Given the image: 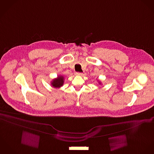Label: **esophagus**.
<instances>
[{
  "instance_id": "1",
  "label": "esophagus",
  "mask_w": 154,
  "mask_h": 154,
  "mask_svg": "<svg viewBox=\"0 0 154 154\" xmlns=\"http://www.w3.org/2000/svg\"><path fill=\"white\" fill-rule=\"evenodd\" d=\"M75 74L77 75H83V73H82V72H76L75 73Z\"/></svg>"
}]
</instances>
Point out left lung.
<instances>
[{"label":"left lung","mask_w":154,"mask_h":154,"mask_svg":"<svg viewBox=\"0 0 154 154\" xmlns=\"http://www.w3.org/2000/svg\"><path fill=\"white\" fill-rule=\"evenodd\" d=\"M99 84H101V83H100V82H99Z\"/></svg>","instance_id":"left-lung-1"}]
</instances>
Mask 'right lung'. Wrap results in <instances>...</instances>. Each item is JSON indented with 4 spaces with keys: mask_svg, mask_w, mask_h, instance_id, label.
I'll return each mask as SVG.
<instances>
[{
    "mask_svg": "<svg viewBox=\"0 0 154 154\" xmlns=\"http://www.w3.org/2000/svg\"><path fill=\"white\" fill-rule=\"evenodd\" d=\"M64 78L62 75L58 76L57 79H54L51 82V85L54 88H60L64 85Z\"/></svg>",
    "mask_w": 154,
    "mask_h": 154,
    "instance_id": "obj_1",
    "label": "right lung"
}]
</instances>
